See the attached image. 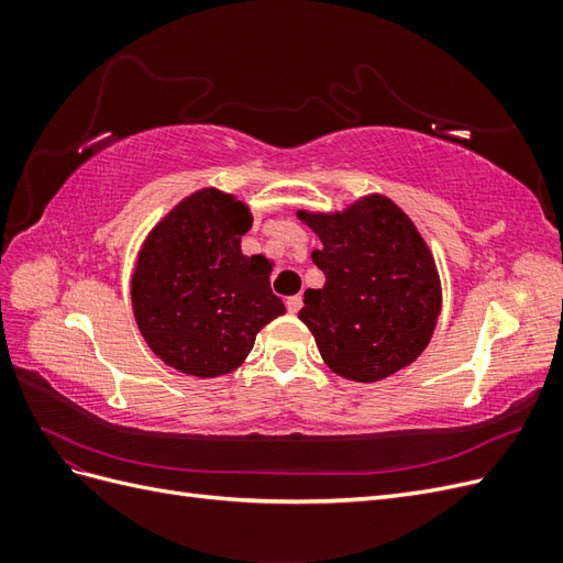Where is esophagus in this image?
Masks as SVG:
<instances>
[{"instance_id":"obj_1","label":"esophagus","mask_w":563,"mask_h":563,"mask_svg":"<svg viewBox=\"0 0 563 563\" xmlns=\"http://www.w3.org/2000/svg\"><path fill=\"white\" fill-rule=\"evenodd\" d=\"M286 308H288V312L296 314L302 308V298L300 296H291V298L286 300Z\"/></svg>"}]
</instances>
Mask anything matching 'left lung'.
Instances as JSON below:
<instances>
[{"mask_svg": "<svg viewBox=\"0 0 563 563\" xmlns=\"http://www.w3.org/2000/svg\"><path fill=\"white\" fill-rule=\"evenodd\" d=\"M298 218L323 244L312 261L327 284L308 288L298 312L321 360L356 383L383 380L416 362L437 327L441 282L413 220L385 195Z\"/></svg>", "mask_w": 563, "mask_h": 563, "instance_id": "left-lung-1", "label": "left lung"}]
</instances>
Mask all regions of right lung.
<instances>
[{
	"label": "right lung",
	"mask_w": 563,
	"mask_h": 563,
	"mask_svg": "<svg viewBox=\"0 0 563 563\" xmlns=\"http://www.w3.org/2000/svg\"><path fill=\"white\" fill-rule=\"evenodd\" d=\"M253 216L244 201L203 187L152 228L131 277V305L147 347L197 378L240 368L255 335L286 312L265 255H244Z\"/></svg>",
	"instance_id": "right-lung-1"
}]
</instances>
